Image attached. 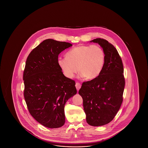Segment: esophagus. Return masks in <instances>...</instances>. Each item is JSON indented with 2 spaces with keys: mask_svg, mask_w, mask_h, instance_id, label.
Segmentation results:
<instances>
[{
  "mask_svg": "<svg viewBox=\"0 0 148 148\" xmlns=\"http://www.w3.org/2000/svg\"><path fill=\"white\" fill-rule=\"evenodd\" d=\"M81 84L79 83H77L76 84H75V86H76V88H77V90H79L80 89V88H81Z\"/></svg>",
  "mask_w": 148,
  "mask_h": 148,
  "instance_id": "obj_1",
  "label": "esophagus"
}]
</instances>
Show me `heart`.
<instances>
[{
	"instance_id": "heart-1",
	"label": "heart",
	"mask_w": 148,
	"mask_h": 148,
	"mask_svg": "<svg viewBox=\"0 0 148 148\" xmlns=\"http://www.w3.org/2000/svg\"><path fill=\"white\" fill-rule=\"evenodd\" d=\"M58 63L68 78H73L77 70L80 77L92 80L98 77L105 64V53L97 45H82L69 50L65 58L58 59Z\"/></svg>"
}]
</instances>
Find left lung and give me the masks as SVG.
<instances>
[{
  "label": "left lung",
  "instance_id": "obj_1",
  "mask_svg": "<svg viewBox=\"0 0 148 148\" xmlns=\"http://www.w3.org/2000/svg\"><path fill=\"white\" fill-rule=\"evenodd\" d=\"M105 53V64L98 77L83 83L79 94L83 100L86 122L94 127L108 124L122 104L125 86L124 68L119 54L111 43L97 38Z\"/></svg>",
  "mask_w": 148,
  "mask_h": 148
}]
</instances>
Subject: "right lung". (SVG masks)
<instances>
[{
    "mask_svg": "<svg viewBox=\"0 0 148 148\" xmlns=\"http://www.w3.org/2000/svg\"><path fill=\"white\" fill-rule=\"evenodd\" d=\"M71 46L48 39L33 50L26 60L24 96L29 112L49 128L63 125L65 103L77 92L75 81L64 76L58 63L59 54Z\"/></svg>",
    "mask_w": 148,
    "mask_h": 148,
    "instance_id": "1",
    "label": "right lung"
}]
</instances>
